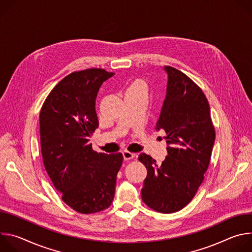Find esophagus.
Wrapping results in <instances>:
<instances>
[{
	"label": "esophagus",
	"instance_id": "34e87169",
	"mask_svg": "<svg viewBox=\"0 0 252 252\" xmlns=\"http://www.w3.org/2000/svg\"><path fill=\"white\" fill-rule=\"evenodd\" d=\"M123 156H124V159H125V160L132 159V158L135 157V155H134V154L129 153V152H127V151H125V152L123 153Z\"/></svg>",
	"mask_w": 252,
	"mask_h": 252
}]
</instances>
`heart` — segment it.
<instances>
[{
	"label": "heart",
	"mask_w": 252,
	"mask_h": 252,
	"mask_svg": "<svg viewBox=\"0 0 252 252\" xmlns=\"http://www.w3.org/2000/svg\"><path fill=\"white\" fill-rule=\"evenodd\" d=\"M129 88H142V89H145V86H143V83H142V82H140V81H135V82H133V83L130 85Z\"/></svg>",
	"instance_id": "b5f03b06"
}]
</instances>
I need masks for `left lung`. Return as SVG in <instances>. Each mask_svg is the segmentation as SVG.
Returning a JSON list of instances; mask_svg holds the SVG:
<instances>
[{"label": "left lung", "instance_id": "left-lung-1", "mask_svg": "<svg viewBox=\"0 0 252 252\" xmlns=\"http://www.w3.org/2000/svg\"><path fill=\"white\" fill-rule=\"evenodd\" d=\"M166 96L157 129L166 133L167 156L157 163L151 156L138 159L147 167L141 198L150 208L172 213L187 206L197 192L208 168L215 130L202 90L183 71L165 65Z\"/></svg>", "mask_w": 252, "mask_h": 252}]
</instances>
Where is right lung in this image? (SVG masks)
<instances>
[{
	"mask_svg": "<svg viewBox=\"0 0 252 252\" xmlns=\"http://www.w3.org/2000/svg\"><path fill=\"white\" fill-rule=\"evenodd\" d=\"M114 76L104 68L73 71L51 91L40 113L45 168L63 201L89 214L110 207L124 157L98 154L90 137L98 126L95 98Z\"/></svg>",
	"mask_w": 252,
	"mask_h": 252,
	"instance_id": "right-lung-1",
	"label": "right lung"
}]
</instances>
